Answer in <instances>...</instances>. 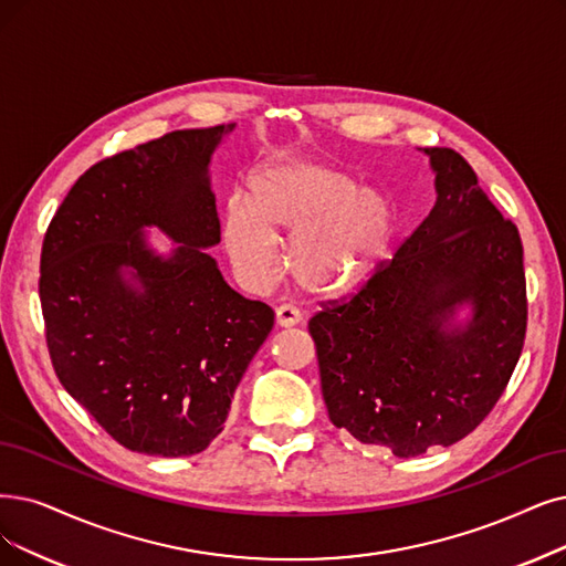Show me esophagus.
Masks as SVG:
<instances>
[{
    "label": "esophagus",
    "mask_w": 566,
    "mask_h": 566,
    "mask_svg": "<svg viewBox=\"0 0 566 566\" xmlns=\"http://www.w3.org/2000/svg\"><path fill=\"white\" fill-rule=\"evenodd\" d=\"M300 321H302L300 308L290 306V304H283L276 308V325L279 327H295V325H300Z\"/></svg>",
    "instance_id": "34e87169"
}]
</instances>
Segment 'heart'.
<instances>
[{"label": "heart", "instance_id": "b5f03b06", "mask_svg": "<svg viewBox=\"0 0 566 566\" xmlns=\"http://www.w3.org/2000/svg\"><path fill=\"white\" fill-rule=\"evenodd\" d=\"M397 234L390 201L357 178L300 153H281L253 169L245 199L222 211V243L239 281L264 290L287 266L311 295H346L388 260Z\"/></svg>", "mask_w": 566, "mask_h": 566}]
</instances>
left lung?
<instances>
[{
  "label": "left lung",
  "instance_id": "obj_1",
  "mask_svg": "<svg viewBox=\"0 0 566 566\" xmlns=\"http://www.w3.org/2000/svg\"><path fill=\"white\" fill-rule=\"evenodd\" d=\"M420 150L434 209L355 297L308 321L329 420L397 458L473 432L502 397L527 327L517 228L460 153Z\"/></svg>",
  "mask_w": 566,
  "mask_h": 566
}]
</instances>
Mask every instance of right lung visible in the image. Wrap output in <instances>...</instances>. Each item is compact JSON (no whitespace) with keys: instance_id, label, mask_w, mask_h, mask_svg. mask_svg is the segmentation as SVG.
I'll return each instance as SVG.
<instances>
[{"instance_id":"add662e5","label":"right lung","mask_w":566,"mask_h":566,"mask_svg":"<svg viewBox=\"0 0 566 566\" xmlns=\"http://www.w3.org/2000/svg\"><path fill=\"white\" fill-rule=\"evenodd\" d=\"M232 125L180 129L90 167L41 248L39 297L64 390L134 453H201L228 420L274 311L241 297L220 243L211 157ZM172 241L157 252L147 232Z\"/></svg>"}]
</instances>
